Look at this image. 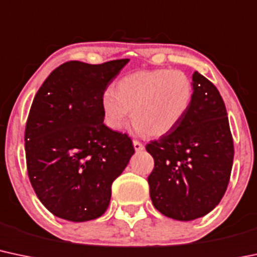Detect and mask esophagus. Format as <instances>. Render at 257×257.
Instances as JSON below:
<instances>
[{
    "label": "esophagus",
    "instance_id": "esophagus-1",
    "mask_svg": "<svg viewBox=\"0 0 257 257\" xmlns=\"http://www.w3.org/2000/svg\"><path fill=\"white\" fill-rule=\"evenodd\" d=\"M133 145H134L135 151H142V150H144V145L140 142H138V140H133Z\"/></svg>",
    "mask_w": 257,
    "mask_h": 257
}]
</instances>
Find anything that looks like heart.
<instances>
[{
	"label": "heart",
	"mask_w": 257,
	"mask_h": 257,
	"mask_svg": "<svg viewBox=\"0 0 257 257\" xmlns=\"http://www.w3.org/2000/svg\"><path fill=\"white\" fill-rule=\"evenodd\" d=\"M193 97V81L183 70H138L118 79L114 90L103 92L105 123L113 131H120L132 109L138 134L162 137L179 125Z\"/></svg>",
	"instance_id": "1"
}]
</instances>
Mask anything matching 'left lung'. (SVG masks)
Instances as JSON below:
<instances>
[{
    "label": "left lung",
    "instance_id": "8db88e82",
    "mask_svg": "<svg viewBox=\"0 0 257 257\" xmlns=\"http://www.w3.org/2000/svg\"><path fill=\"white\" fill-rule=\"evenodd\" d=\"M193 102L179 125L146 145L155 161L148 177L152 204L162 215L178 221L207 215L219 204L234 157L219 91L199 72L193 74Z\"/></svg>",
    "mask_w": 257,
    "mask_h": 257
}]
</instances>
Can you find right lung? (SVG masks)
<instances>
[{"instance_id": "add662e5", "label": "right lung", "mask_w": 257, "mask_h": 257, "mask_svg": "<svg viewBox=\"0 0 257 257\" xmlns=\"http://www.w3.org/2000/svg\"><path fill=\"white\" fill-rule=\"evenodd\" d=\"M128 62H66L34 97L24 134L28 176L42 205L60 218L102 216L112 183L134 154L128 134L105 125L102 109L103 92Z\"/></svg>"}]
</instances>
